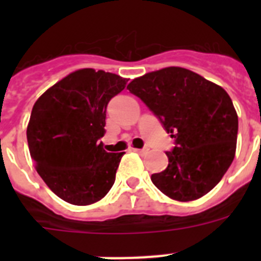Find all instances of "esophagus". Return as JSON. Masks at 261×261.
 <instances>
[{
  "label": "esophagus",
  "instance_id": "esophagus-1",
  "mask_svg": "<svg viewBox=\"0 0 261 261\" xmlns=\"http://www.w3.org/2000/svg\"><path fill=\"white\" fill-rule=\"evenodd\" d=\"M133 150L137 151V153H140V154H146L147 153L146 147H144V149H133Z\"/></svg>",
  "mask_w": 261,
  "mask_h": 261
}]
</instances>
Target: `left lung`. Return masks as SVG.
Returning a JSON list of instances; mask_svg holds the SVG:
<instances>
[{
    "instance_id": "1",
    "label": "left lung",
    "mask_w": 261,
    "mask_h": 261,
    "mask_svg": "<svg viewBox=\"0 0 261 261\" xmlns=\"http://www.w3.org/2000/svg\"><path fill=\"white\" fill-rule=\"evenodd\" d=\"M126 89L159 119L175 146L168 166L151 175L162 193L177 201L202 197L220 183L237 149L238 115L229 94L197 73L177 66L151 71Z\"/></svg>"
}]
</instances>
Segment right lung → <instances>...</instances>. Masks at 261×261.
Returning <instances> with one entry per match:
<instances>
[{"instance_id": "1", "label": "right lung", "mask_w": 261, "mask_h": 261, "mask_svg": "<svg viewBox=\"0 0 261 261\" xmlns=\"http://www.w3.org/2000/svg\"><path fill=\"white\" fill-rule=\"evenodd\" d=\"M128 80L80 69L45 91L32 107L27 142L36 171L55 195L73 205H90L112 188L124 153H107L106 110Z\"/></svg>"}]
</instances>
